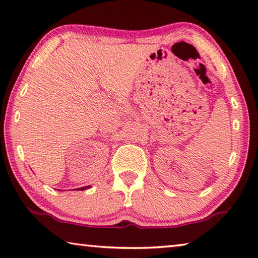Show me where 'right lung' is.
<instances>
[{
	"label": "right lung",
	"mask_w": 258,
	"mask_h": 258,
	"mask_svg": "<svg viewBox=\"0 0 258 258\" xmlns=\"http://www.w3.org/2000/svg\"><path fill=\"white\" fill-rule=\"evenodd\" d=\"M90 186H83V187H80V188H77V189H80V191H83V189H87V188H89Z\"/></svg>",
	"instance_id": "add662e5"
}]
</instances>
